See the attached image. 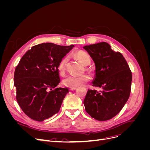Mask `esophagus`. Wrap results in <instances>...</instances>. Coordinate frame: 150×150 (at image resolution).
Instances as JSON below:
<instances>
[{
	"label": "esophagus",
	"instance_id": "1",
	"mask_svg": "<svg viewBox=\"0 0 150 150\" xmlns=\"http://www.w3.org/2000/svg\"><path fill=\"white\" fill-rule=\"evenodd\" d=\"M77 89V87H71L70 88H69V89L71 90V91H74V90H75V89Z\"/></svg>",
	"mask_w": 150,
	"mask_h": 150
}]
</instances>
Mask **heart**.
I'll return each mask as SVG.
<instances>
[{
	"instance_id": "b5f03b06",
	"label": "heart",
	"mask_w": 150,
	"mask_h": 150,
	"mask_svg": "<svg viewBox=\"0 0 150 150\" xmlns=\"http://www.w3.org/2000/svg\"><path fill=\"white\" fill-rule=\"evenodd\" d=\"M74 56L84 65H88L91 62V57L89 54L83 51H78L74 53ZM68 60L67 57H63L59 63L58 71L61 74L64 73L66 66ZM90 79V76L88 74L83 75H73L67 76L63 79V84L67 87H78L86 84Z\"/></svg>"
}]
</instances>
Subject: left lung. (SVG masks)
I'll return each mask as SVG.
<instances>
[{
	"mask_svg": "<svg viewBox=\"0 0 150 150\" xmlns=\"http://www.w3.org/2000/svg\"><path fill=\"white\" fill-rule=\"evenodd\" d=\"M95 63L93 86L84 100L86 111L95 120L106 121L118 114L129 97L132 73L125 57L105 42L85 46Z\"/></svg>",
	"mask_w": 150,
	"mask_h": 150,
	"instance_id": "8db88e82",
	"label": "left lung"
}]
</instances>
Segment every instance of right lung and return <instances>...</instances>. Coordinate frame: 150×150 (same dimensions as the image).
<instances>
[{
	"label": "right lung",
	"instance_id": "obj_1",
	"mask_svg": "<svg viewBox=\"0 0 150 150\" xmlns=\"http://www.w3.org/2000/svg\"><path fill=\"white\" fill-rule=\"evenodd\" d=\"M74 47L42 43L22 56L14 72L16 99L30 118L43 121L57 113L69 89L60 83L59 63Z\"/></svg>",
	"mask_w": 150,
	"mask_h": 150
}]
</instances>
